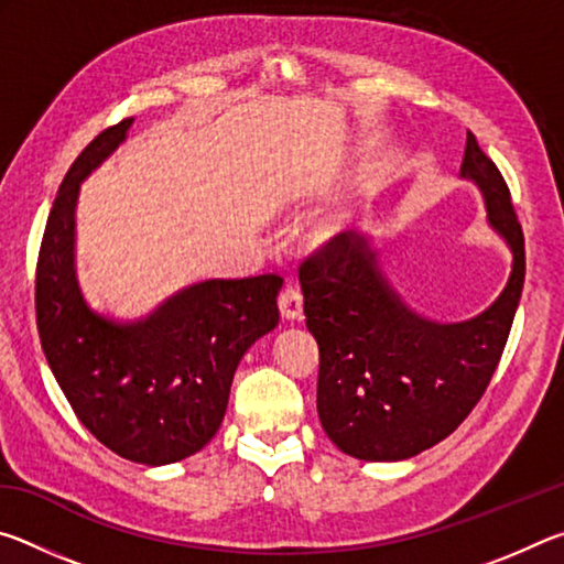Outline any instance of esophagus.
Masks as SVG:
<instances>
[{"label":"esophagus","instance_id":"34e87169","mask_svg":"<svg viewBox=\"0 0 564 564\" xmlns=\"http://www.w3.org/2000/svg\"><path fill=\"white\" fill-rule=\"evenodd\" d=\"M279 308L281 316L289 321H299L303 316V295L301 289L293 283H285L279 293Z\"/></svg>","mask_w":564,"mask_h":564}]
</instances>
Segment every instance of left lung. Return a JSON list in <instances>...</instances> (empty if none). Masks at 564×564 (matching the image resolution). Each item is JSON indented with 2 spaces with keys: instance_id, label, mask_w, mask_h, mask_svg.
<instances>
[{
  "instance_id": "1",
  "label": "left lung",
  "mask_w": 564,
  "mask_h": 564,
  "mask_svg": "<svg viewBox=\"0 0 564 564\" xmlns=\"http://www.w3.org/2000/svg\"><path fill=\"white\" fill-rule=\"evenodd\" d=\"M463 178L482 191L488 221L512 251L510 281L465 323L415 316L360 234H338L301 263L305 326L316 336L318 417L358 460H405L445 441L473 413L502 358L524 283V236L498 166L467 131Z\"/></svg>"
}]
</instances>
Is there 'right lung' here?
Here are the masks:
<instances>
[{
  "instance_id": "1",
  "label": "right lung",
  "mask_w": 564,
  "mask_h": 564,
  "mask_svg": "<svg viewBox=\"0 0 564 564\" xmlns=\"http://www.w3.org/2000/svg\"><path fill=\"white\" fill-rule=\"evenodd\" d=\"M131 121L104 129L66 171L36 261V328L84 427L131 463L169 465L216 435L243 352L279 326L283 279L194 283L133 323L89 308L74 271L76 196L127 139Z\"/></svg>"
}]
</instances>
